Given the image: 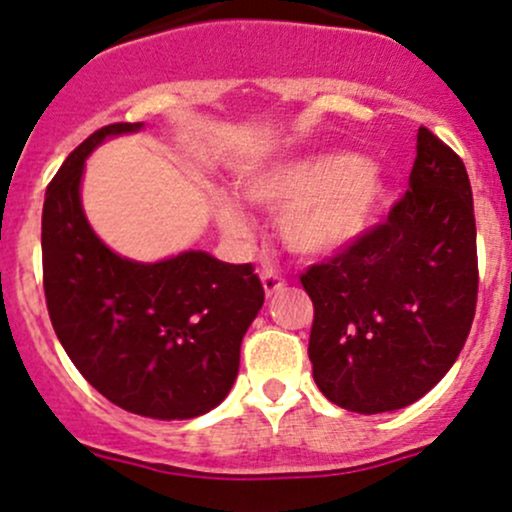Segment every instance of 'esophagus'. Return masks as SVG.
Here are the masks:
<instances>
[{
  "mask_svg": "<svg viewBox=\"0 0 512 512\" xmlns=\"http://www.w3.org/2000/svg\"><path fill=\"white\" fill-rule=\"evenodd\" d=\"M260 276H262V286H264V293H267V296H274V293L286 289V281L281 279L274 269H264Z\"/></svg>",
  "mask_w": 512,
  "mask_h": 512,
  "instance_id": "esophagus-1",
  "label": "esophagus"
}]
</instances>
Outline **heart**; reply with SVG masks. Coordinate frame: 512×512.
<instances>
[{"label": "heart", "mask_w": 512, "mask_h": 512, "mask_svg": "<svg viewBox=\"0 0 512 512\" xmlns=\"http://www.w3.org/2000/svg\"><path fill=\"white\" fill-rule=\"evenodd\" d=\"M248 202L279 216L284 243L303 257H327L354 245L378 219L387 182L378 168L346 154L310 156L248 175L240 182ZM219 221L233 236L248 219L233 199L219 202Z\"/></svg>", "instance_id": "1"}]
</instances>
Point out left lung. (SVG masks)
Listing matches in <instances>:
<instances>
[{"label":"left lung","mask_w":512,"mask_h":512,"mask_svg":"<svg viewBox=\"0 0 512 512\" xmlns=\"http://www.w3.org/2000/svg\"><path fill=\"white\" fill-rule=\"evenodd\" d=\"M315 308L320 392L358 414L402 409L440 383L477 310L472 187L462 158L419 127L409 190L383 223L301 274Z\"/></svg>","instance_id":"left-lung-1"}]
</instances>
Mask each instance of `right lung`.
<instances>
[{"instance_id":"right-lung-1","label":"right lung","mask_w":512,"mask_h":512,"mask_svg":"<svg viewBox=\"0 0 512 512\" xmlns=\"http://www.w3.org/2000/svg\"><path fill=\"white\" fill-rule=\"evenodd\" d=\"M139 127L96 129L50 180L45 303L67 356L105 399L151 419H195L233 387L264 289L252 264L197 250L156 264L122 260L91 231L79 199L86 156L110 134Z\"/></svg>"}]
</instances>
